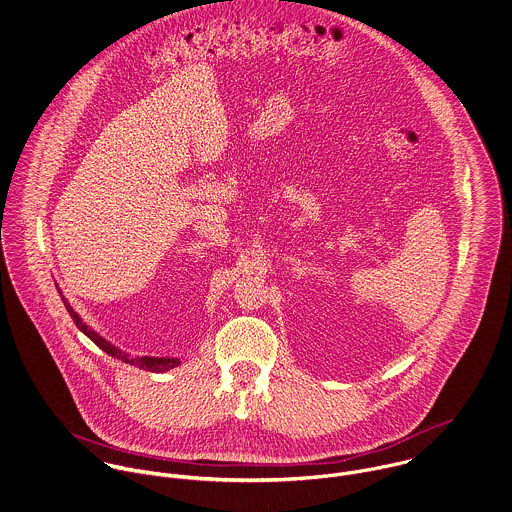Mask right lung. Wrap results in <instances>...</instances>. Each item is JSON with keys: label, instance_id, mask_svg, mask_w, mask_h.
<instances>
[{"label": "right lung", "instance_id": "right-lung-1", "mask_svg": "<svg viewBox=\"0 0 512 512\" xmlns=\"http://www.w3.org/2000/svg\"><path fill=\"white\" fill-rule=\"evenodd\" d=\"M65 307L69 310V314H71V318H73V322L77 324V328L81 330V332H85L101 350H104L106 354H110V356H114V358H118V360H122V362H126V364H130V366H140V368H146V370H150V372H166V370H172L174 366H178L180 364V360L178 358H150V356H140V358H132V356H128V354H124L122 350H118L116 346H112L110 342H106L103 336H99L95 330H91L87 324H83V320L79 318V314L73 310V308L69 307L67 303H65Z\"/></svg>", "mask_w": 512, "mask_h": 512}]
</instances>
